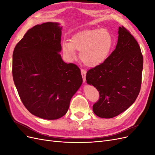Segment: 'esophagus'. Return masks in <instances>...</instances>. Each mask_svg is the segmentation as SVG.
Here are the masks:
<instances>
[{
  "label": "esophagus",
  "instance_id": "esophagus-1",
  "mask_svg": "<svg viewBox=\"0 0 155 155\" xmlns=\"http://www.w3.org/2000/svg\"><path fill=\"white\" fill-rule=\"evenodd\" d=\"M81 75H82L83 82L85 83L86 81V74H87V71H86V70H85L81 69Z\"/></svg>",
  "mask_w": 155,
  "mask_h": 155
}]
</instances>
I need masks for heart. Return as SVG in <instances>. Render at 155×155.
Segmentation results:
<instances>
[{
	"mask_svg": "<svg viewBox=\"0 0 155 155\" xmlns=\"http://www.w3.org/2000/svg\"><path fill=\"white\" fill-rule=\"evenodd\" d=\"M114 45V39L107 29H83L75 34L70 43H65L62 50L69 60L76 58V50L80 51L79 58L88 67H96L104 63Z\"/></svg>",
	"mask_w": 155,
	"mask_h": 155,
	"instance_id": "b5f03b06",
	"label": "heart"
}]
</instances>
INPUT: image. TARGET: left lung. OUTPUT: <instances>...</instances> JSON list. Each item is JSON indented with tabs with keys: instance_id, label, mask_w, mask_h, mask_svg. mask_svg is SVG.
<instances>
[{
	"instance_id": "obj_1",
	"label": "left lung",
	"mask_w": 155,
	"mask_h": 155,
	"mask_svg": "<svg viewBox=\"0 0 155 155\" xmlns=\"http://www.w3.org/2000/svg\"><path fill=\"white\" fill-rule=\"evenodd\" d=\"M143 55L138 42L125 27H119L115 50L104 63L88 70L87 83L99 92L93 111L103 118H111L133 104L140 91Z\"/></svg>"
}]
</instances>
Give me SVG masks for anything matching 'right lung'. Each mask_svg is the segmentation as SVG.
Instances as JSON below:
<instances>
[{
    "mask_svg": "<svg viewBox=\"0 0 155 155\" xmlns=\"http://www.w3.org/2000/svg\"><path fill=\"white\" fill-rule=\"evenodd\" d=\"M45 22L28 30L13 53V81L23 105L30 113L46 120L66 114L70 100L81 85L80 69L64 63L61 27Z\"/></svg>",
    "mask_w": 155,
    "mask_h": 155,
    "instance_id": "1",
    "label": "right lung"
}]
</instances>
